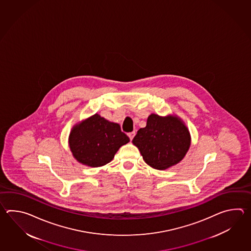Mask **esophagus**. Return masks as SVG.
<instances>
[{
	"mask_svg": "<svg viewBox=\"0 0 251 251\" xmlns=\"http://www.w3.org/2000/svg\"><path fill=\"white\" fill-rule=\"evenodd\" d=\"M134 135H135V132H131V133H128V136H129V138H130L131 141L133 140V137H134Z\"/></svg>",
	"mask_w": 251,
	"mask_h": 251,
	"instance_id": "34e87169",
	"label": "esophagus"
}]
</instances>
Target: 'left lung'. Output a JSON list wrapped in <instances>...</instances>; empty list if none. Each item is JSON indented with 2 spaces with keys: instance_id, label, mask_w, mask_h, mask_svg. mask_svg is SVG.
Returning <instances> with one entry per match:
<instances>
[{
  "instance_id": "left-lung-1",
  "label": "left lung",
  "mask_w": 251,
  "mask_h": 251,
  "mask_svg": "<svg viewBox=\"0 0 251 251\" xmlns=\"http://www.w3.org/2000/svg\"><path fill=\"white\" fill-rule=\"evenodd\" d=\"M133 144L148 165L166 170L184 158L190 146V134L179 119L151 114L146 126L137 131Z\"/></svg>"
}]
</instances>
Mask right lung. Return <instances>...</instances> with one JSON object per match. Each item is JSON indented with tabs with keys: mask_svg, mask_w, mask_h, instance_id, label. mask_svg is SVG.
<instances>
[{
	"mask_svg": "<svg viewBox=\"0 0 251 251\" xmlns=\"http://www.w3.org/2000/svg\"><path fill=\"white\" fill-rule=\"evenodd\" d=\"M129 142L118 124L94 115L74 127L70 133V148L75 159L91 167L105 165L118 149Z\"/></svg>",
	"mask_w": 251,
	"mask_h": 251,
	"instance_id": "right-lung-1",
	"label": "right lung"
}]
</instances>
